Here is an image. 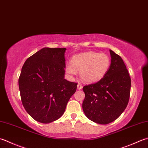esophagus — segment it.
I'll return each mask as SVG.
<instances>
[{"instance_id": "1", "label": "esophagus", "mask_w": 148, "mask_h": 148, "mask_svg": "<svg viewBox=\"0 0 148 148\" xmlns=\"http://www.w3.org/2000/svg\"><path fill=\"white\" fill-rule=\"evenodd\" d=\"M77 88L78 90H81V89H82L83 86H82V85H81L80 83H78V85L77 86Z\"/></svg>"}]
</instances>
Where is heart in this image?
<instances>
[{
  "mask_svg": "<svg viewBox=\"0 0 148 148\" xmlns=\"http://www.w3.org/2000/svg\"><path fill=\"white\" fill-rule=\"evenodd\" d=\"M110 65L111 60L106 54L87 52L74 56L71 64L66 65V72L71 76H75L76 72H80L83 82L93 83L105 76Z\"/></svg>",
  "mask_w": 148,
  "mask_h": 148,
  "instance_id": "1",
  "label": "heart"
}]
</instances>
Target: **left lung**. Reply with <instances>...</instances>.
Listing matches in <instances>:
<instances>
[{
	"mask_svg": "<svg viewBox=\"0 0 148 148\" xmlns=\"http://www.w3.org/2000/svg\"><path fill=\"white\" fill-rule=\"evenodd\" d=\"M111 65L108 72L99 82L83 86L85 97L83 110L93 122L109 124L122 114L128 105L131 78L120 56L110 50Z\"/></svg>",
	"mask_w": 148,
	"mask_h": 148,
	"instance_id": "1",
	"label": "left lung"
}]
</instances>
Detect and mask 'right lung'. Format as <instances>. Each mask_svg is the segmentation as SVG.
Masks as SVG:
<instances>
[{
    "instance_id": "1",
    "label": "right lung",
    "mask_w": 148,
    "mask_h": 148,
    "mask_svg": "<svg viewBox=\"0 0 148 148\" xmlns=\"http://www.w3.org/2000/svg\"><path fill=\"white\" fill-rule=\"evenodd\" d=\"M65 48L44 47L23 65L18 79L22 105L38 122L50 123L64 114L77 83L65 77Z\"/></svg>"
}]
</instances>
